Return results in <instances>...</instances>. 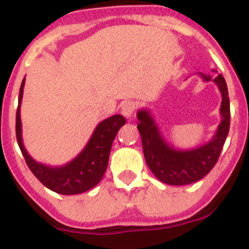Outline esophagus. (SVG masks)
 Returning a JSON list of instances; mask_svg holds the SVG:
<instances>
[{"instance_id":"1","label":"esophagus","mask_w":249,"mask_h":249,"mask_svg":"<svg viewBox=\"0 0 249 249\" xmlns=\"http://www.w3.org/2000/svg\"><path fill=\"white\" fill-rule=\"evenodd\" d=\"M135 109L136 105L135 102H132V101H126V102L122 103V106H121V112H122V114L126 118H131L133 112H135Z\"/></svg>"}]
</instances>
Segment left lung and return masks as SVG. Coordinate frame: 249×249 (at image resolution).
Returning <instances> with one entry per match:
<instances>
[{
    "instance_id": "left-lung-1",
    "label": "left lung",
    "mask_w": 249,
    "mask_h": 249,
    "mask_svg": "<svg viewBox=\"0 0 249 249\" xmlns=\"http://www.w3.org/2000/svg\"><path fill=\"white\" fill-rule=\"evenodd\" d=\"M212 71L214 72V70ZM198 74L204 82L214 83L222 96L219 109L221 122L208 142L190 149L176 148L164 140L148 108H141L137 112V118L140 121L137 128L142 138L147 166L160 182L171 186L193 183L208 175L217 163L230 132L231 109L226 80L222 74L214 77L204 73Z\"/></svg>"
}]
</instances>
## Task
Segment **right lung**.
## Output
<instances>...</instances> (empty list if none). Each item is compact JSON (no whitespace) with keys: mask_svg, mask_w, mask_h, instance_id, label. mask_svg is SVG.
I'll return each instance as SVG.
<instances>
[{"mask_svg":"<svg viewBox=\"0 0 249 249\" xmlns=\"http://www.w3.org/2000/svg\"><path fill=\"white\" fill-rule=\"evenodd\" d=\"M25 87V78L21 83L18 107L16 113V137L19 149L25 157L31 172L48 190L59 195H78L93 188L105 175L108 164L113 140L126 120L121 114H114L97 124L85 148L72 160L63 166H48L34 160L28 155L22 140L21 103Z\"/></svg>","mask_w":249,"mask_h":249,"instance_id":"obj_1","label":"right lung"}]
</instances>
